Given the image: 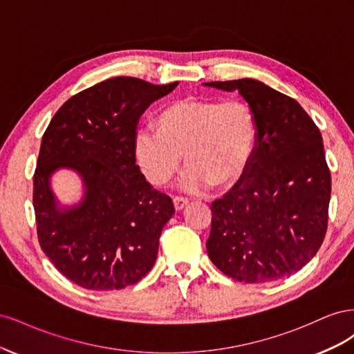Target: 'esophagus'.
Returning <instances> with one entry per match:
<instances>
[{
    "label": "esophagus",
    "instance_id": "34e87169",
    "mask_svg": "<svg viewBox=\"0 0 354 354\" xmlns=\"http://www.w3.org/2000/svg\"><path fill=\"white\" fill-rule=\"evenodd\" d=\"M173 202H174V208H176V211H181L183 209L187 203H189V201L187 199H185V198H181V196H176L174 199H173Z\"/></svg>",
    "mask_w": 354,
    "mask_h": 354
}]
</instances>
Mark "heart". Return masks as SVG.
Segmentation results:
<instances>
[{"label": "heart", "instance_id": "obj_1", "mask_svg": "<svg viewBox=\"0 0 354 354\" xmlns=\"http://www.w3.org/2000/svg\"><path fill=\"white\" fill-rule=\"evenodd\" d=\"M257 146V124L242 102L185 97L156 120V130L140 128L134 137L138 165L155 186L173 177L183 155L189 165L180 189L198 194L211 185L230 189L248 171Z\"/></svg>", "mask_w": 354, "mask_h": 354}]
</instances>
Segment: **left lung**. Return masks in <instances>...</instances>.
<instances>
[{
	"label": "left lung",
	"instance_id": "obj_1",
	"mask_svg": "<svg viewBox=\"0 0 354 354\" xmlns=\"http://www.w3.org/2000/svg\"><path fill=\"white\" fill-rule=\"evenodd\" d=\"M203 85L238 91L257 124L243 180L211 205L208 257L239 282L283 279L313 259L326 234L330 173L322 136L297 100L264 82Z\"/></svg>",
	"mask_w": 354,
	"mask_h": 354
}]
</instances>
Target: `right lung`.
<instances>
[{
    "instance_id": "obj_1",
    "label": "right lung",
    "mask_w": 354,
    "mask_h": 354,
    "mask_svg": "<svg viewBox=\"0 0 354 354\" xmlns=\"http://www.w3.org/2000/svg\"><path fill=\"white\" fill-rule=\"evenodd\" d=\"M177 84L106 80L63 103L42 136L34 174L38 241L73 283L93 291L122 289L153 267L174 205L140 173L134 137L143 112ZM60 167L83 180L84 196L73 207H59L49 186Z\"/></svg>"
}]
</instances>
